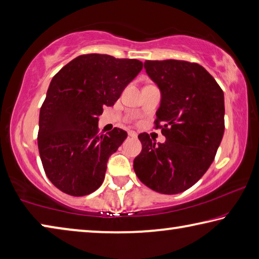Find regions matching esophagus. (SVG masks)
I'll return each instance as SVG.
<instances>
[{
  "mask_svg": "<svg viewBox=\"0 0 259 259\" xmlns=\"http://www.w3.org/2000/svg\"><path fill=\"white\" fill-rule=\"evenodd\" d=\"M128 135H129V137L137 138V133H136V131H134V130H130V131H128Z\"/></svg>",
  "mask_w": 259,
  "mask_h": 259,
  "instance_id": "34e87169",
  "label": "esophagus"
}]
</instances>
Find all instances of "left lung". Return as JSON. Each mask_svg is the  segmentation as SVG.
Listing matches in <instances>:
<instances>
[{
	"label": "left lung",
	"mask_w": 259,
	"mask_h": 259,
	"mask_svg": "<svg viewBox=\"0 0 259 259\" xmlns=\"http://www.w3.org/2000/svg\"><path fill=\"white\" fill-rule=\"evenodd\" d=\"M144 67L160 90L155 124L165 142L156 144L140 134L143 148L134 169L153 191L177 194L194 185L212 163L225 129L224 93L199 64L146 60Z\"/></svg>",
	"instance_id": "1"
}]
</instances>
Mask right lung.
Returning a JSON list of instances; mask_svg holds the SVG:
<instances>
[{
	"mask_svg": "<svg viewBox=\"0 0 259 259\" xmlns=\"http://www.w3.org/2000/svg\"><path fill=\"white\" fill-rule=\"evenodd\" d=\"M137 59L76 57L52 77L40 111L37 145L48 178L61 192L83 196L102 185L107 161L128 134H98L104 106H113L142 71Z\"/></svg>",
	"mask_w": 259,
	"mask_h": 259,
	"instance_id": "obj_1",
	"label": "right lung"
}]
</instances>
